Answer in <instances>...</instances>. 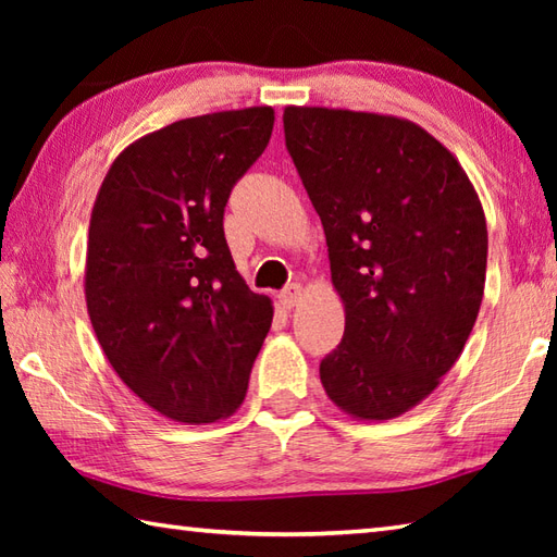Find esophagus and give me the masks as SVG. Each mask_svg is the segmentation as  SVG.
I'll return each instance as SVG.
<instances>
[{
	"label": "esophagus",
	"mask_w": 557,
	"mask_h": 557,
	"mask_svg": "<svg viewBox=\"0 0 557 557\" xmlns=\"http://www.w3.org/2000/svg\"><path fill=\"white\" fill-rule=\"evenodd\" d=\"M301 297H304V287L297 285V282L280 292V301H282V306H285V309H294V306L299 304Z\"/></svg>",
	"instance_id": "obj_1"
}]
</instances>
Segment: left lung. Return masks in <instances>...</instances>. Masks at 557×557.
<instances>
[{"label": "left lung", "instance_id": "left-lung-1", "mask_svg": "<svg viewBox=\"0 0 557 557\" xmlns=\"http://www.w3.org/2000/svg\"><path fill=\"white\" fill-rule=\"evenodd\" d=\"M282 122L345 304L321 383L354 419H395L433 393L476 323L481 200L453 152L409 120L292 104Z\"/></svg>", "mask_w": 557, "mask_h": 557}]
</instances>
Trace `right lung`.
I'll use <instances>...</instances> for the list:
<instances>
[{
	"label": "right lung",
	"mask_w": 557,
	"mask_h": 557,
	"mask_svg": "<svg viewBox=\"0 0 557 557\" xmlns=\"http://www.w3.org/2000/svg\"><path fill=\"white\" fill-rule=\"evenodd\" d=\"M272 108L174 122L124 148L92 206L86 304L104 357L180 423L227 419L272 323L224 239L234 184L263 156Z\"/></svg>",
	"instance_id": "1"
}]
</instances>
